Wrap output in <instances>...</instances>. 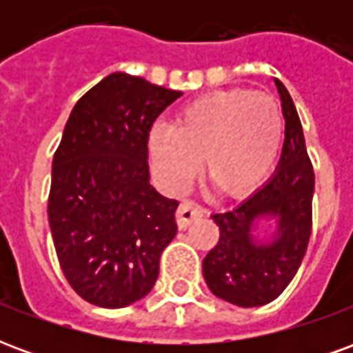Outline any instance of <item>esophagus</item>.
<instances>
[{
  "label": "esophagus",
  "instance_id": "34e87169",
  "mask_svg": "<svg viewBox=\"0 0 353 353\" xmlns=\"http://www.w3.org/2000/svg\"><path fill=\"white\" fill-rule=\"evenodd\" d=\"M204 215V208L196 204V202H183L181 206L177 208L176 212V219H177V225H179V229H187L191 223L199 221L200 217Z\"/></svg>",
  "mask_w": 353,
  "mask_h": 353
}]
</instances>
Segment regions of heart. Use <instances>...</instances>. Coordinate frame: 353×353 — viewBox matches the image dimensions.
<instances>
[{
  "mask_svg": "<svg viewBox=\"0 0 353 353\" xmlns=\"http://www.w3.org/2000/svg\"><path fill=\"white\" fill-rule=\"evenodd\" d=\"M283 119L278 103L248 88L208 94L179 109L174 124H154L151 157L172 191H183L204 161L206 176L232 196L263 183L280 154Z\"/></svg>",
  "mask_w": 353,
  "mask_h": 353,
  "instance_id": "b5f03b06",
  "label": "heart"
}]
</instances>
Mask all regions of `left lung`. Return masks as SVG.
Instances as JSON below:
<instances>
[{
    "instance_id": "left-lung-1",
    "label": "left lung",
    "mask_w": 353,
    "mask_h": 353,
    "mask_svg": "<svg viewBox=\"0 0 353 353\" xmlns=\"http://www.w3.org/2000/svg\"><path fill=\"white\" fill-rule=\"evenodd\" d=\"M285 119L278 168L242 204L214 214L219 240L202 261V274L215 296L242 308L272 303L303 263L312 232L314 170L306 153L303 124L283 83L274 79ZM276 223L268 241L252 236L256 223Z\"/></svg>"
}]
</instances>
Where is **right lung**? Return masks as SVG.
<instances>
[{"instance_id": "add662e5", "label": "right lung", "mask_w": 353, "mask_h": 353, "mask_svg": "<svg viewBox=\"0 0 353 353\" xmlns=\"http://www.w3.org/2000/svg\"><path fill=\"white\" fill-rule=\"evenodd\" d=\"M179 96L117 72L94 85L65 123L47 212L62 272L87 303L124 308L159 278L179 202L149 183L147 141Z\"/></svg>"}]
</instances>
